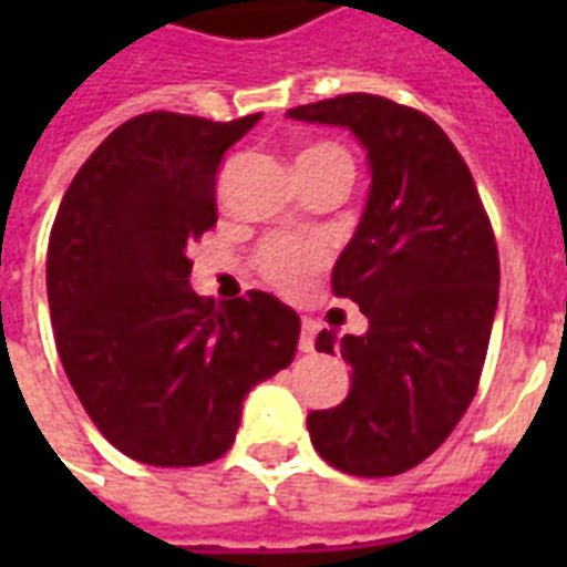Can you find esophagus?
<instances>
[{
	"mask_svg": "<svg viewBox=\"0 0 567 567\" xmlns=\"http://www.w3.org/2000/svg\"><path fill=\"white\" fill-rule=\"evenodd\" d=\"M318 323L315 320H302L300 329V350L302 353H315V336H318Z\"/></svg>",
	"mask_w": 567,
	"mask_h": 567,
	"instance_id": "1",
	"label": "esophagus"
}]
</instances>
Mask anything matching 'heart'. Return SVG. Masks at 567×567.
<instances>
[{
    "label": "heart",
    "mask_w": 567,
    "mask_h": 567,
    "mask_svg": "<svg viewBox=\"0 0 567 567\" xmlns=\"http://www.w3.org/2000/svg\"><path fill=\"white\" fill-rule=\"evenodd\" d=\"M320 155H341V158H347L338 146L329 144L309 146V150H302L300 158H320ZM320 258L323 256H320L318 247H297V244H288V240H276V244H270L261 252V270L282 291H297L306 282V276L320 265Z\"/></svg>",
    "instance_id": "heart-1"
}]
</instances>
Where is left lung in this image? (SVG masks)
Listing matches in <instances>:
<instances>
[{"mask_svg": "<svg viewBox=\"0 0 567 567\" xmlns=\"http://www.w3.org/2000/svg\"><path fill=\"white\" fill-rule=\"evenodd\" d=\"M288 117L350 128L371 167L362 220L332 270V291L362 309L368 332L323 329L315 341L353 373L344 403L309 414L311 444L344 474H403L476 394L501 291L492 223L458 150L421 111L344 93Z\"/></svg>", "mask_w": 567, "mask_h": 567, "instance_id": "8db88e82", "label": "left lung"}]
</instances>
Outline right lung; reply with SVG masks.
Instances as JSON below:
<instances>
[{
	"label": "right lung",
	"instance_id": "right-lung-1",
	"mask_svg": "<svg viewBox=\"0 0 567 567\" xmlns=\"http://www.w3.org/2000/svg\"><path fill=\"white\" fill-rule=\"evenodd\" d=\"M258 120H126L75 173L52 223L61 364L102 435L144 465L220 458L244 396L297 353L300 318L274 293L217 309L188 282V247L217 223V167Z\"/></svg>",
	"mask_w": 567,
	"mask_h": 567
}]
</instances>
